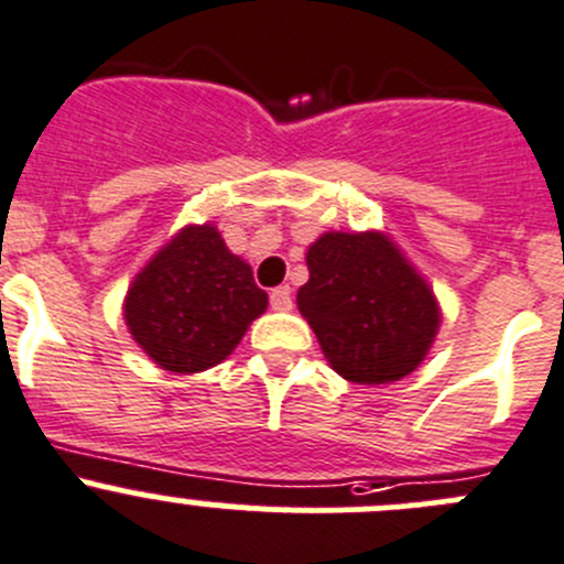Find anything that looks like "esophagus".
Here are the masks:
<instances>
[{"mask_svg":"<svg viewBox=\"0 0 564 564\" xmlns=\"http://www.w3.org/2000/svg\"><path fill=\"white\" fill-rule=\"evenodd\" d=\"M270 305L275 311H289L292 308V289L289 286H278L270 292Z\"/></svg>","mask_w":564,"mask_h":564,"instance_id":"1","label":"esophagus"}]
</instances>
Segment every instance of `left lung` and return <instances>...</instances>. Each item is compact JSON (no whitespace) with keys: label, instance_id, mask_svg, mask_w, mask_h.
Instances as JSON below:
<instances>
[{"label":"left lung","instance_id":"left-lung-1","mask_svg":"<svg viewBox=\"0 0 564 564\" xmlns=\"http://www.w3.org/2000/svg\"><path fill=\"white\" fill-rule=\"evenodd\" d=\"M297 308L349 382L402 380L424 360L441 314L433 292L382 234H325L311 245Z\"/></svg>","mask_w":564,"mask_h":564}]
</instances>
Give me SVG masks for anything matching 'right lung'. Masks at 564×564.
I'll return each instance as SVG.
<instances>
[{"mask_svg": "<svg viewBox=\"0 0 564 564\" xmlns=\"http://www.w3.org/2000/svg\"><path fill=\"white\" fill-rule=\"evenodd\" d=\"M264 308L267 292L217 228L189 226L134 278L123 314L162 369L187 375L226 360Z\"/></svg>", "mask_w": 564, "mask_h": 564, "instance_id": "1", "label": "right lung"}]
</instances>
